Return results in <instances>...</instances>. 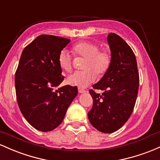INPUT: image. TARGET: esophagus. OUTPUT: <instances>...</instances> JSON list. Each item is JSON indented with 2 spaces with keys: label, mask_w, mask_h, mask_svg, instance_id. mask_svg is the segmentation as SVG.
<instances>
[{
  "label": "esophagus",
  "mask_w": 160,
  "mask_h": 160,
  "mask_svg": "<svg viewBox=\"0 0 160 160\" xmlns=\"http://www.w3.org/2000/svg\"><path fill=\"white\" fill-rule=\"evenodd\" d=\"M78 92L80 93V94H84V93L86 92L85 90L82 89V88H78Z\"/></svg>",
  "instance_id": "1"
}]
</instances>
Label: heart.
<instances>
[{
    "label": "heart",
    "mask_w": 160,
    "mask_h": 160,
    "mask_svg": "<svg viewBox=\"0 0 160 160\" xmlns=\"http://www.w3.org/2000/svg\"><path fill=\"white\" fill-rule=\"evenodd\" d=\"M100 48L91 41H82L73 47V52L76 55L85 57L84 71H77L68 76L66 83L72 86L85 88L96 79V74L103 75L108 70L111 62V57L106 50L99 51ZM58 62L63 71L69 72L72 69V57L69 52L64 49L58 56Z\"/></svg>",
    "instance_id": "obj_1"
}]
</instances>
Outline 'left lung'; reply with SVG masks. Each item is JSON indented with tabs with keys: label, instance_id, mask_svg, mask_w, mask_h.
Here are the masks:
<instances>
[{
	"label": "left lung",
	"instance_id": "left-lung-1",
	"mask_svg": "<svg viewBox=\"0 0 160 160\" xmlns=\"http://www.w3.org/2000/svg\"><path fill=\"white\" fill-rule=\"evenodd\" d=\"M107 42L110 49V65L101 79L93 85L94 89L103 91V94L90 90L94 102L88 116L98 131L112 133L128 121L133 112L139 74L135 55L130 46L115 33L109 34Z\"/></svg>",
	"mask_w": 160,
	"mask_h": 160
}]
</instances>
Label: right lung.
Listing matches in <instances>:
<instances>
[{
    "mask_svg": "<svg viewBox=\"0 0 160 160\" xmlns=\"http://www.w3.org/2000/svg\"><path fill=\"white\" fill-rule=\"evenodd\" d=\"M69 42L64 38L40 35L24 48L19 59L15 76L18 105L27 122L41 132L58 127L78 94L76 86L54 90L64 79L59 53Z\"/></svg>",
    "mask_w": 160,
    "mask_h": 160,
    "instance_id": "right-lung-1",
    "label": "right lung"
}]
</instances>
